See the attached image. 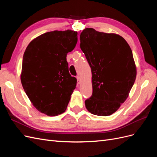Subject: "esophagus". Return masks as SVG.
<instances>
[{
    "label": "esophagus",
    "mask_w": 157,
    "mask_h": 157,
    "mask_svg": "<svg viewBox=\"0 0 157 157\" xmlns=\"http://www.w3.org/2000/svg\"><path fill=\"white\" fill-rule=\"evenodd\" d=\"M77 82H78V84H80V78L79 76H77Z\"/></svg>",
    "instance_id": "1"
}]
</instances>
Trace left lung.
I'll return each mask as SVG.
<instances>
[{
  "instance_id": "left-lung-1",
  "label": "left lung",
  "mask_w": 157,
  "mask_h": 157,
  "mask_svg": "<svg viewBox=\"0 0 157 157\" xmlns=\"http://www.w3.org/2000/svg\"><path fill=\"white\" fill-rule=\"evenodd\" d=\"M80 40L92 77V95L85 105L93 115H111L126 101L135 82L137 72L132 50L121 36L93 28L84 29Z\"/></svg>"
}]
</instances>
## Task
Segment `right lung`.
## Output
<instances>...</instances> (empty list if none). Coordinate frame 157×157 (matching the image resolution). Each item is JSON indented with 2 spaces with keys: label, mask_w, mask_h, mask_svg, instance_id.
Wrapping results in <instances>:
<instances>
[{
  "label": "right lung",
  "mask_w": 157,
  "mask_h": 157,
  "mask_svg": "<svg viewBox=\"0 0 157 157\" xmlns=\"http://www.w3.org/2000/svg\"><path fill=\"white\" fill-rule=\"evenodd\" d=\"M77 40V31L48 32L33 39L23 54V88L33 105L46 115L64 113L77 86L66 57Z\"/></svg>",
  "instance_id": "right-lung-1"
}]
</instances>
